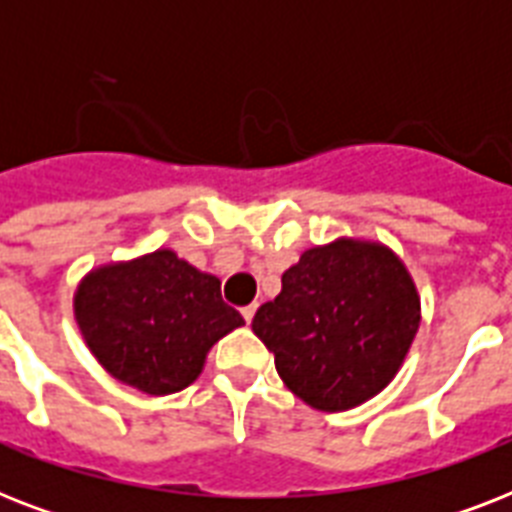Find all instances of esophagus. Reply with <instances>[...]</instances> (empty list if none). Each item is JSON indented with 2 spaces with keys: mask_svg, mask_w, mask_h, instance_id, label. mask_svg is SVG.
I'll return each instance as SVG.
<instances>
[{
  "mask_svg": "<svg viewBox=\"0 0 512 512\" xmlns=\"http://www.w3.org/2000/svg\"><path fill=\"white\" fill-rule=\"evenodd\" d=\"M255 311H257V305L252 303V305H247V308H241V316H244V321H252V316H255Z\"/></svg>",
  "mask_w": 512,
  "mask_h": 512,
  "instance_id": "34e87169",
  "label": "esophagus"
}]
</instances>
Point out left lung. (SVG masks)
I'll list each match as a JSON object with an SVG mask.
<instances>
[{"label": "left lung", "instance_id": "1", "mask_svg": "<svg viewBox=\"0 0 512 512\" xmlns=\"http://www.w3.org/2000/svg\"><path fill=\"white\" fill-rule=\"evenodd\" d=\"M420 327V300L404 263L380 244L340 239L303 252L252 332L273 353L292 393L342 412L380 393Z\"/></svg>", "mask_w": 512, "mask_h": 512}]
</instances>
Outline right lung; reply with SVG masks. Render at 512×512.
<instances>
[{
	"label": "right lung",
	"mask_w": 512,
	"mask_h": 512,
	"mask_svg": "<svg viewBox=\"0 0 512 512\" xmlns=\"http://www.w3.org/2000/svg\"><path fill=\"white\" fill-rule=\"evenodd\" d=\"M74 305L100 364L151 396L188 388L207 350L244 324L241 313L223 303L220 281L170 249L92 271Z\"/></svg>",
	"instance_id": "obj_1"
}]
</instances>
